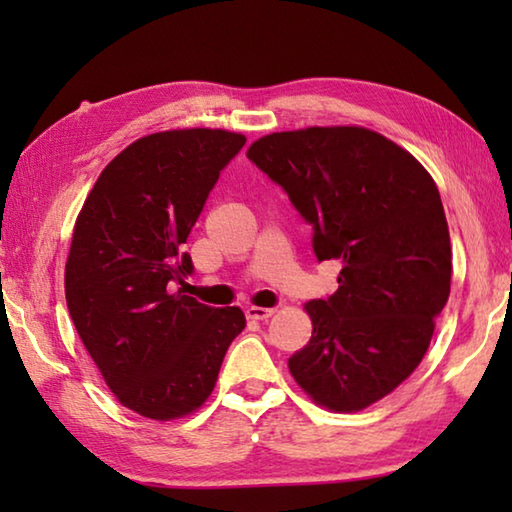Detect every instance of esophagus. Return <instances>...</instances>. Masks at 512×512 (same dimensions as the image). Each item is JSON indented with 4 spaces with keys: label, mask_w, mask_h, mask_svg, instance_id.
Instances as JSON below:
<instances>
[{
    "label": "esophagus",
    "mask_w": 512,
    "mask_h": 512,
    "mask_svg": "<svg viewBox=\"0 0 512 512\" xmlns=\"http://www.w3.org/2000/svg\"><path fill=\"white\" fill-rule=\"evenodd\" d=\"M275 314V309H268V307H248L246 309V316L250 320H266Z\"/></svg>",
    "instance_id": "34e87169"
}]
</instances>
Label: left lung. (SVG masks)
Wrapping results in <instances>:
<instances>
[{"mask_svg":"<svg viewBox=\"0 0 512 512\" xmlns=\"http://www.w3.org/2000/svg\"><path fill=\"white\" fill-rule=\"evenodd\" d=\"M246 155L314 225L318 262H341L339 289L305 305L314 332L291 375L329 411L366 409L420 366L449 298L438 187L409 151L363 126L271 133Z\"/></svg>","mask_w":512,"mask_h":512,"instance_id":"obj_1","label":"left lung"}]
</instances>
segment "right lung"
Masks as SVG:
<instances>
[{"instance_id": "obj_1", "label": "right lung", "mask_w": 512, "mask_h": 512, "mask_svg": "<svg viewBox=\"0 0 512 512\" xmlns=\"http://www.w3.org/2000/svg\"><path fill=\"white\" fill-rule=\"evenodd\" d=\"M244 144L221 128L144 135L108 162L76 216L69 316L110 391L149 420L201 409L246 327L239 307L214 309L169 287L192 273L180 248Z\"/></svg>"}]
</instances>
